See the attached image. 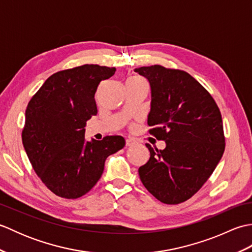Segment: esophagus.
<instances>
[{"label": "esophagus", "mask_w": 252, "mask_h": 252, "mask_svg": "<svg viewBox=\"0 0 252 252\" xmlns=\"http://www.w3.org/2000/svg\"><path fill=\"white\" fill-rule=\"evenodd\" d=\"M135 144V142L131 140V138H127V140L126 141V146H133Z\"/></svg>", "instance_id": "obj_1"}]
</instances>
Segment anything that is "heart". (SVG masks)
Listing matches in <instances>:
<instances>
[{"label": "heart", "mask_w": 252, "mask_h": 252, "mask_svg": "<svg viewBox=\"0 0 252 252\" xmlns=\"http://www.w3.org/2000/svg\"><path fill=\"white\" fill-rule=\"evenodd\" d=\"M126 81H130V82H145V80L142 79L141 77L133 76V77H130L129 79H127ZM145 83H146V82H145Z\"/></svg>", "instance_id": "b5f03b06"}]
</instances>
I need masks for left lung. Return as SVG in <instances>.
Returning <instances> with one entry per match:
<instances>
[{"instance_id":"left-lung-1","label":"left lung","mask_w":252,"mask_h":252,"mask_svg":"<svg viewBox=\"0 0 252 252\" xmlns=\"http://www.w3.org/2000/svg\"><path fill=\"white\" fill-rule=\"evenodd\" d=\"M135 72L152 88L148 133L167 144L162 151L146 144L151 158L138 174L159 201L178 205L201 189L222 158L221 112L211 94L184 70L154 65Z\"/></svg>"}]
</instances>
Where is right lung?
<instances>
[{"label": "right lung", "instance_id": "add662e5", "mask_svg": "<svg viewBox=\"0 0 252 252\" xmlns=\"http://www.w3.org/2000/svg\"><path fill=\"white\" fill-rule=\"evenodd\" d=\"M115 67L87 63L58 71L32 96L21 140L32 168L55 195L76 199L97 183L106 158L126 145L120 135L87 142L84 126L97 115L95 93Z\"/></svg>", "mask_w": 252, "mask_h": 252}]
</instances>
